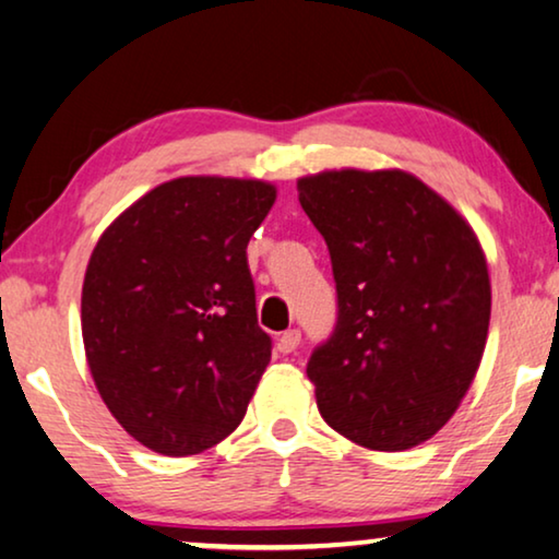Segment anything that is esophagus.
Wrapping results in <instances>:
<instances>
[{
    "instance_id": "obj_1",
    "label": "esophagus",
    "mask_w": 559,
    "mask_h": 559,
    "mask_svg": "<svg viewBox=\"0 0 559 559\" xmlns=\"http://www.w3.org/2000/svg\"><path fill=\"white\" fill-rule=\"evenodd\" d=\"M298 344H301V332L298 329H288V332H283L278 336V349L283 355H290V352H296Z\"/></svg>"
}]
</instances>
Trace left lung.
Returning a JSON list of instances; mask_svg holds the SVG:
<instances>
[{"mask_svg": "<svg viewBox=\"0 0 559 559\" xmlns=\"http://www.w3.org/2000/svg\"><path fill=\"white\" fill-rule=\"evenodd\" d=\"M298 202L326 240L336 324L306 374L321 418L372 448L405 451L451 420L474 382L491 286L474 230L400 169L321 171Z\"/></svg>", "mask_w": 559, "mask_h": 559, "instance_id": "1", "label": "left lung"}]
</instances>
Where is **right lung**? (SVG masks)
<instances>
[{"instance_id":"obj_1","label":"right lung","mask_w":559,"mask_h":559,"mask_svg":"<svg viewBox=\"0 0 559 559\" xmlns=\"http://www.w3.org/2000/svg\"><path fill=\"white\" fill-rule=\"evenodd\" d=\"M273 202L258 179L179 177L93 248L85 357L114 418L156 453L207 451L246 418L273 347L246 250Z\"/></svg>"}]
</instances>
